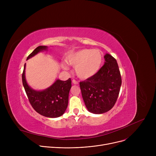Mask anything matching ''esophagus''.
I'll use <instances>...</instances> for the list:
<instances>
[{
    "instance_id": "esophagus-1",
    "label": "esophagus",
    "mask_w": 156,
    "mask_h": 156,
    "mask_svg": "<svg viewBox=\"0 0 156 156\" xmlns=\"http://www.w3.org/2000/svg\"><path fill=\"white\" fill-rule=\"evenodd\" d=\"M73 83L75 84V85H78V81H77L76 80H73Z\"/></svg>"
}]
</instances>
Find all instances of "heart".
Listing matches in <instances>:
<instances>
[{"label":"heart","instance_id":"b5f03b06","mask_svg":"<svg viewBox=\"0 0 156 156\" xmlns=\"http://www.w3.org/2000/svg\"><path fill=\"white\" fill-rule=\"evenodd\" d=\"M66 61L75 68L78 77L87 80L94 76L99 71L103 62V56L97 49L83 48L68 54ZM62 68L67 69L66 64H62Z\"/></svg>","mask_w":156,"mask_h":156}]
</instances>
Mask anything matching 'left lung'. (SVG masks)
I'll return each instance as SVG.
<instances>
[{"instance_id": "obj_1", "label": "left lung", "mask_w": 156, "mask_h": 156, "mask_svg": "<svg viewBox=\"0 0 156 156\" xmlns=\"http://www.w3.org/2000/svg\"><path fill=\"white\" fill-rule=\"evenodd\" d=\"M96 75L80 82L83 99L89 112L102 114L115 104L120 91L121 77L116 60L109 54Z\"/></svg>"}]
</instances>
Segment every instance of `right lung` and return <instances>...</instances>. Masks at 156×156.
I'll return each mask as SVG.
<instances>
[{
  "mask_svg": "<svg viewBox=\"0 0 156 156\" xmlns=\"http://www.w3.org/2000/svg\"><path fill=\"white\" fill-rule=\"evenodd\" d=\"M47 46H38L27 57V60L38 52L46 51ZM25 67L22 74L23 85L31 106L38 113L47 118H58L64 113L68 104L69 93L71 87V80H57L48 88L44 90H35L27 83L25 78Z\"/></svg>",
  "mask_w": 156,
  "mask_h": 156,
  "instance_id": "obj_1",
  "label": "right lung"
}]
</instances>
